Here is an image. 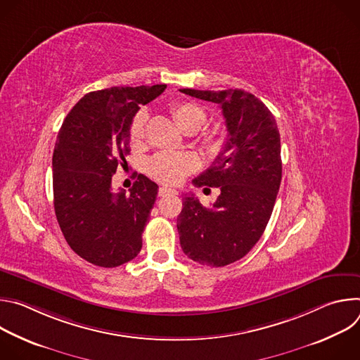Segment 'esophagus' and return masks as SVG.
<instances>
[{
  "label": "esophagus",
  "instance_id": "obj_1",
  "mask_svg": "<svg viewBox=\"0 0 360 360\" xmlns=\"http://www.w3.org/2000/svg\"><path fill=\"white\" fill-rule=\"evenodd\" d=\"M178 192L175 191V189H171V188H167V186H162V188H160V191H158V195L160 196H168V195H176Z\"/></svg>",
  "mask_w": 360,
  "mask_h": 360
}]
</instances>
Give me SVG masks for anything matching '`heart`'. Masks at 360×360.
<instances>
[{
  "instance_id": "b5f03b06",
  "label": "heart",
  "mask_w": 360,
  "mask_h": 360,
  "mask_svg": "<svg viewBox=\"0 0 360 360\" xmlns=\"http://www.w3.org/2000/svg\"><path fill=\"white\" fill-rule=\"evenodd\" d=\"M171 115L176 127L185 134H195L207 122V112L192 102H178V104L172 105ZM146 120L148 115L145 110H139L134 115L129 125V139L132 143H139L142 141ZM202 143L205 148L215 150L219 148L221 139L217 134L207 132L202 136ZM195 168L196 161L189 153L160 152L146 164L148 174L153 179L167 185H176L182 182Z\"/></svg>"
}]
</instances>
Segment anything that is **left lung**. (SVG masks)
<instances>
[{"label":"left lung","mask_w":360,"mask_h":360,"mask_svg":"<svg viewBox=\"0 0 360 360\" xmlns=\"http://www.w3.org/2000/svg\"><path fill=\"white\" fill-rule=\"evenodd\" d=\"M179 91L215 102L226 125L218 158L192 181L198 188H219L221 193L212 208L193 195L184 199L176 219L181 248L195 262L226 266L261 239L272 215L282 179L279 129L268 107L246 91Z\"/></svg>","instance_id":"1"}]
</instances>
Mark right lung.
<instances>
[{
    "label": "right lung",
    "instance_id": "add662e5",
    "mask_svg": "<svg viewBox=\"0 0 360 360\" xmlns=\"http://www.w3.org/2000/svg\"><path fill=\"white\" fill-rule=\"evenodd\" d=\"M167 85L112 86L84 95L58 132L53 155L54 208L63 235L86 262L115 268L142 248L158 185L145 175L127 193L112 175L129 155V125L139 105Z\"/></svg>",
    "mask_w": 360,
    "mask_h": 360
}]
</instances>
